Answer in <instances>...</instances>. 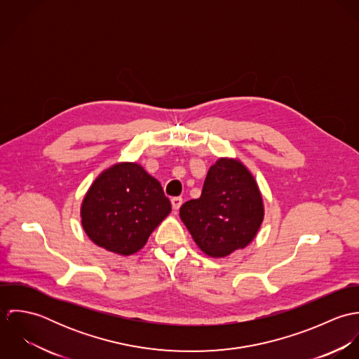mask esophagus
<instances>
[{"mask_svg": "<svg viewBox=\"0 0 359 359\" xmlns=\"http://www.w3.org/2000/svg\"><path fill=\"white\" fill-rule=\"evenodd\" d=\"M171 205H172V208L177 211V210H180V207L182 205V198H172L171 199Z\"/></svg>", "mask_w": 359, "mask_h": 359, "instance_id": "esophagus-1", "label": "esophagus"}]
</instances>
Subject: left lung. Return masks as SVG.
Returning a JSON list of instances; mask_svg holds the SVG:
<instances>
[{
  "instance_id": "obj_1",
  "label": "left lung",
  "mask_w": 359,
  "mask_h": 359,
  "mask_svg": "<svg viewBox=\"0 0 359 359\" xmlns=\"http://www.w3.org/2000/svg\"><path fill=\"white\" fill-rule=\"evenodd\" d=\"M180 217L207 256L243 249L264 218L256 180L241 161L219 158L207 172L201 198L181 205Z\"/></svg>"
}]
</instances>
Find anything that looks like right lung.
<instances>
[{"instance_id":"obj_1","label":"right lung","mask_w":359,"mask_h":359,"mask_svg":"<svg viewBox=\"0 0 359 359\" xmlns=\"http://www.w3.org/2000/svg\"><path fill=\"white\" fill-rule=\"evenodd\" d=\"M170 211L157 180L137 163H120L91 185L81 205V224L95 245L130 256L145 246Z\"/></svg>"}]
</instances>
